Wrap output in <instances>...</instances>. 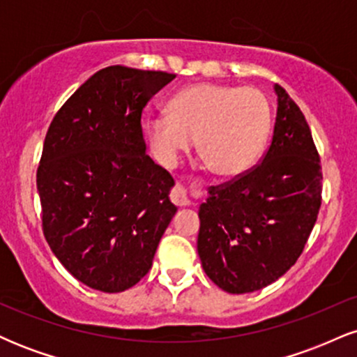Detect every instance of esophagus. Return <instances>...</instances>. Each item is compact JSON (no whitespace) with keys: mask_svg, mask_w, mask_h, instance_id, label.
<instances>
[{"mask_svg":"<svg viewBox=\"0 0 357 357\" xmlns=\"http://www.w3.org/2000/svg\"><path fill=\"white\" fill-rule=\"evenodd\" d=\"M171 199H173V203L176 206H190L191 204V199L190 196H188V191L184 190L181 184H176V186L171 190Z\"/></svg>","mask_w":357,"mask_h":357,"instance_id":"esophagus-1","label":"esophagus"}]
</instances>
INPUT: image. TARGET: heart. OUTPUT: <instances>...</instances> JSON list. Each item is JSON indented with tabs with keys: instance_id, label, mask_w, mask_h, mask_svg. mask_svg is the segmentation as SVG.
Segmentation results:
<instances>
[{
	"instance_id": "1",
	"label": "heart",
	"mask_w": 357,
	"mask_h": 357,
	"mask_svg": "<svg viewBox=\"0 0 357 357\" xmlns=\"http://www.w3.org/2000/svg\"><path fill=\"white\" fill-rule=\"evenodd\" d=\"M267 97L253 87L195 84L183 89L169 104V114L146 121L151 154L173 167L198 139L199 153L216 174L240 176L257 162L270 132Z\"/></svg>"
}]
</instances>
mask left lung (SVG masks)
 I'll return each mask as SVG.
<instances>
[{"label":"left lung","mask_w":357,"mask_h":357,"mask_svg":"<svg viewBox=\"0 0 357 357\" xmlns=\"http://www.w3.org/2000/svg\"><path fill=\"white\" fill-rule=\"evenodd\" d=\"M264 161L211 188L199 204L198 255L220 289L248 294L280 278L301 257L321 208V159L309 124L280 85Z\"/></svg>","instance_id":"left-lung-1"}]
</instances>
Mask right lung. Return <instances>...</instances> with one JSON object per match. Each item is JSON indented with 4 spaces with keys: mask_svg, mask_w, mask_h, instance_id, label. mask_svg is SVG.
Returning a JSON list of instances; mask_svg holds the SVG:
<instances>
[{
    "mask_svg": "<svg viewBox=\"0 0 357 357\" xmlns=\"http://www.w3.org/2000/svg\"><path fill=\"white\" fill-rule=\"evenodd\" d=\"M174 73L112 65L53 117L36 171L43 233L77 280L124 292L149 272L178 208L174 179L146 154L142 109Z\"/></svg>",
    "mask_w": 357,
    "mask_h": 357,
    "instance_id": "add662e5",
    "label": "right lung"
}]
</instances>
